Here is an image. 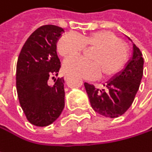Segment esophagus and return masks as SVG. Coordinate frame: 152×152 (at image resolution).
<instances>
[{
    "mask_svg": "<svg viewBox=\"0 0 152 152\" xmlns=\"http://www.w3.org/2000/svg\"><path fill=\"white\" fill-rule=\"evenodd\" d=\"M69 75H65V76H64V79H65V80H68V79H69Z\"/></svg>",
    "mask_w": 152,
    "mask_h": 152,
    "instance_id": "34e87169",
    "label": "esophagus"
}]
</instances>
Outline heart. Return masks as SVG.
I'll return each mask as SVG.
<instances>
[{
    "mask_svg": "<svg viewBox=\"0 0 152 152\" xmlns=\"http://www.w3.org/2000/svg\"><path fill=\"white\" fill-rule=\"evenodd\" d=\"M85 46L94 47L89 61L81 57L68 59L63 65L67 74L92 80L99 77L101 71L105 76L117 74L128 60V50L121 40L108 31H97L86 36L70 31L58 41L57 49L63 57L80 53Z\"/></svg>",
    "mask_w": 152,
    "mask_h": 152,
    "instance_id": "b5f03b06",
    "label": "heart"
}]
</instances>
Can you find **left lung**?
Instances as JSON below:
<instances>
[{"label":"left lung","instance_id":"left-lung-1","mask_svg":"<svg viewBox=\"0 0 152 152\" xmlns=\"http://www.w3.org/2000/svg\"><path fill=\"white\" fill-rule=\"evenodd\" d=\"M129 40H132L128 37ZM133 43V42H132ZM143 72V58L140 49L133 44L131 58L125 68L106 82V89L99 90L84 83L91 106L98 113L109 118L122 115L132 105Z\"/></svg>","mask_w":152,"mask_h":152}]
</instances>
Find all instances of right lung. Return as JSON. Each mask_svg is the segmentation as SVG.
Wrapping results in <instances>:
<instances>
[{"label": "right lung", "instance_id": "1", "mask_svg": "<svg viewBox=\"0 0 152 152\" xmlns=\"http://www.w3.org/2000/svg\"><path fill=\"white\" fill-rule=\"evenodd\" d=\"M64 30L56 25H43L28 38L16 64V91L20 106L27 120L38 127L55 121L65 106L64 79L58 76L61 61L56 44Z\"/></svg>", "mask_w": 152, "mask_h": 152}]
</instances>
